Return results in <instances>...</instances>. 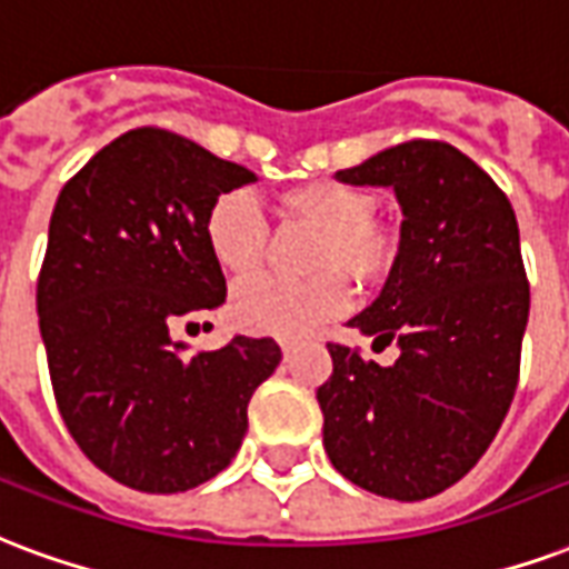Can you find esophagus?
Segmentation results:
<instances>
[{"instance_id":"34e87169","label":"esophagus","mask_w":569,"mask_h":569,"mask_svg":"<svg viewBox=\"0 0 569 569\" xmlns=\"http://www.w3.org/2000/svg\"><path fill=\"white\" fill-rule=\"evenodd\" d=\"M280 349H283V356L289 359V356L296 352V343H292V340H280Z\"/></svg>"}]
</instances>
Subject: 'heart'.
<instances>
[{"instance_id": "b5f03b06", "label": "heart", "mask_w": 569, "mask_h": 569, "mask_svg": "<svg viewBox=\"0 0 569 569\" xmlns=\"http://www.w3.org/2000/svg\"><path fill=\"white\" fill-rule=\"evenodd\" d=\"M280 217L319 238L307 256L313 277L289 283L256 277L234 286L231 319L250 335L298 338L328 319L347 313L352 305V277L361 289H377L401 262V238L391 226L373 220V192L343 180L296 183L277 196ZM204 241L213 262L231 277H250L268 259L271 226L262 208L247 192H222L204 217Z\"/></svg>"}]
</instances>
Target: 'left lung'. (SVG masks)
<instances>
[{
	"mask_svg": "<svg viewBox=\"0 0 569 569\" xmlns=\"http://www.w3.org/2000/svg\"><path fill=\"white\" fill-rule=\"evenodd\" d=\"M352 187H391L403 210L401 262L380 298L349 319L395 365L328 343L317 389L331 465L391 500L435 498L477 465L516 386L531 310L519 222L503 189L446 141H403L338 171Z\"/></svg>",
	"mask_w": 569,
	"mask_h": 569,
	"instance_id": "1",
	"label": "left lung"
}]
</instances>
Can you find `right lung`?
I'll return each instance as SVG.
<instances>
[{
	"mask_svg": "<svg viewBox=\"0 0 569 569\" xmlns=\"http://www.w3.org/2000/svg\"><path fill=\"white\" fill-rule=\"evenodd\" d=\"M256 174L168 129H132L62 187L36 305L50 382L74 443L102 473L174 495L231 465L247 403L283 352L231 338L183 356L178 322L226 301L204 241L222 192Z\"/></svg>",
	"mask_w": 569,
	"mask_h": 569,
	"instance_id": "add662e5",
	"label": "right lung"
}]
</instances>
